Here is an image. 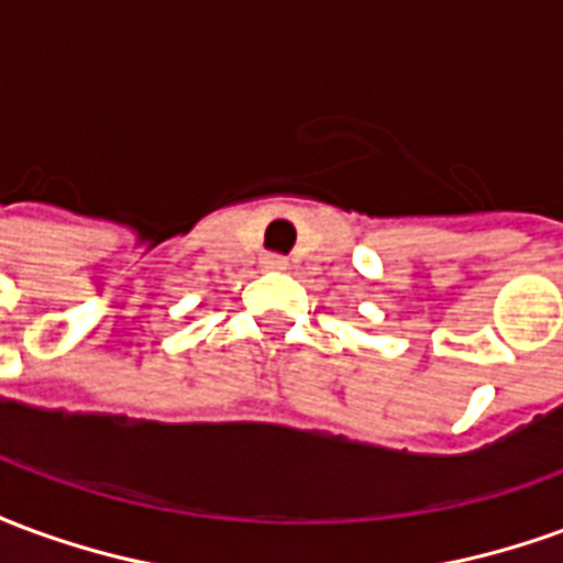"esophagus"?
Instances as JSON below:
<instances>
[{
    "label": "esophagus",
    "instance_id": "1",
    "mask_svg": "<svg viewBox=\"0 0 563 563\" xmlns=\"http://www.w3.org/2000/svg\"><path fill=\"white\" fill-rule=\"evenodd\" d=\"M262 271H286V258L283 256H262Z\"/></svg>",
    "mask_w": 563,
    "mask_h": 563
}]
</instances>
